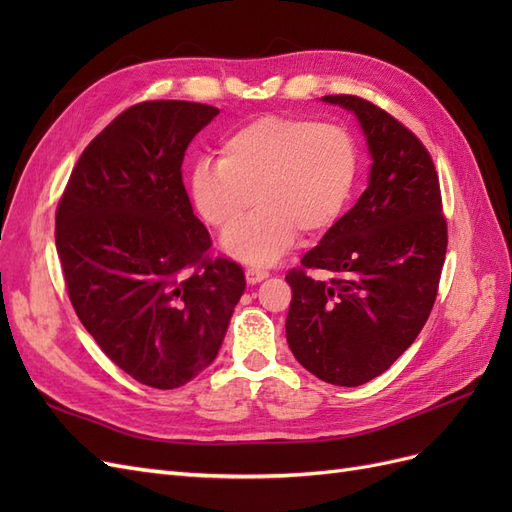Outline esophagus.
Wrapping results in <instances>:
<instances>
[{"label":"esophagus","mask_w":512,"mask_h":512,"mask_svg":"<svg viewBox=\"0 0 512 512\" xmlns=\"http://www.w3.org/2000/svg\"><path fill=\"white\" fill-rule=\"evenodd\" d=\"M269 277V271L267 269H260V267H250L245 269V280L247 284H258L262 280H267Z\"/></svg>","instance_id":"obj_1"}]
</instances>
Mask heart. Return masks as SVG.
Here are the masks:
<instances>
[{
    "label": "heart",
    "instance_id": "b5f03b06",
    "mask_svg": "<svg viewBox=\"0 0 512 512\" xmlns=\"http://www.w3.org/2000/svg\"><path fill=\"white\" fill-rule=\"evenodd\" d=\"M359 173L352 136L335 123L265 115L230 132L220 162L192 173L198 213L228 230L253 204L261 207L224 237V250L250 265H271L299 237H316L342 218Z\"/></svg>",
    "mask_w": 512,
    "mask_h": 512
}]
</instances>
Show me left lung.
<instances>
[{
    "mask_svg": "<svg viewBox=\"0 0 512 512\" xmlns=\"http://www.w3.org/2000/svg\"><path fill=\"white\" fill-rule=\"evenodd\" d=\"M322 102L359 119L371 168L356 205L286 275V339L316 378L361 386L384 374L425 327L446 256V220L429 151L406 126L363 98ZM309 268L328 277L318 281Z\"/></svg>",
    "mask_w": 512,
    "mask_h": 512,
    "instance_id": "1",
    "label": "left lung"
}]
</instances>
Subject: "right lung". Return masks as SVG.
<instances>
[{
    "mask_svg": "<svg viewBox=\"0 0 512 512\" xmlns=\"http://www.w3.org/2000/svg\"><path fill=\"white\" fill-rule=\"evenodd\" d=\"M220 111L185 100L130 106L87 145L55 215L76 316L102 352L153 389L213 363L245 290L211 260V237L181 179L185 149Z\"/></svg>",
    "mask_w": 512,
    "mask_h": 512,
    "instance_id": "1",
    "label": "right lung"
}]
</instances>
